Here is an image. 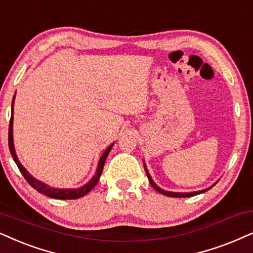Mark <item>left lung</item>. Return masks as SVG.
Segmentation results:
<instances>
[{
  "instance_id": "8db88e82",
  "label": "left lung",
  "mask_w": 253,
  "mask_h": 253,
  "mask_svg": "<svg viewBox=\"0 0 253 253\" xmlns=\"http://www.w3.org/2000/svg\"><path fill=\"white\" fill-rule=\"evenodd\" d=\"M143 164H144V169H145L146 175H147V178H149V181H150V183H151V186H152L153 188H155L157 192H159L160 194H163V195H166V196H170V198H189V196H194V195L201 194V193H205V192H207V191H209V189H211V187H214V186L216 185V182H217V181H216V182L214 183V185H211V187H208V188H206V189H202V191H198V192H188V193L169 192V191H165V189L160 188V187H158V186L156 185L155 181H153L152 178H151V175H150L149 170H147V167H146V165H145V163L143 162Z\"/></svg>"
}]
</instances>
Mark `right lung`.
<instances>
[{"label":"right lung","instance_id":"right-lung-1","mask_svg":"<svg viewBox=\"0 0 253 253\" xmlns=\"http://www.w3.org/2000/svg\"><path fill=\"white\" fill-rule=\"evenodd\" d=\"M14 102H15V95H14V98H12L11 119H10V124H9V136H8L9 149H10V153H11L12 158H14V160H15L16 165L18 166L19 170H21V173L25 178L26 181L30 183V185L34 187L37 192L42 193V194H44L46 196H50V198L58 199V200H74V199L83 198V196L88 194V193H89L91 189L96 186L98 180H100V176H101V174H102L104 163H106V159H107L108 155H109V152H110L111 147H113V145H114V143L111 144V145L108 147L106 151H104L103 155L101 156V158H100V160H98V164H97L96 172H95L93 178H91L89 181L86 183V185L79 187V188H54V187L48 186L45 182L41 181V180L34 178V176H32L30 173L26 170L25 167H23L22 164L19 163L17 155H16L15 146H14V136H12V122H14V119H12V116H14Z\"/></svg>","mask_w":253,"mask_h":253}]
</instances>
